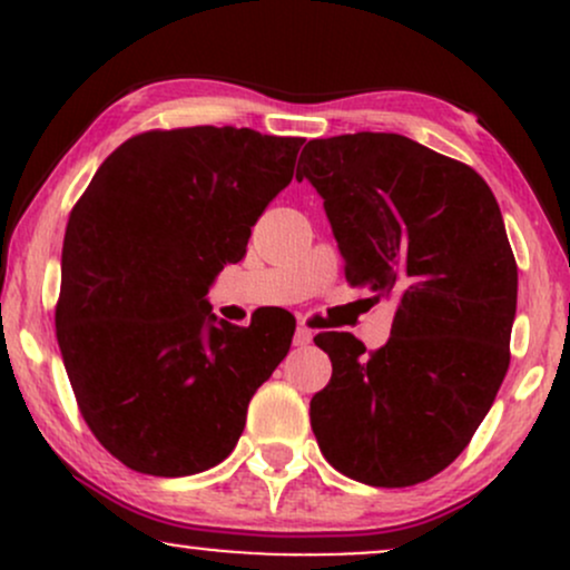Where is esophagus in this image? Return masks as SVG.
Returning a JSON list of instances; mask_svg holds the SVG:
<instances>
[{
  "instance_id": "34e87169",
  "label": "esophagus",
  "mask_w": 570,
  "mask_h": 570,
  "mask_svg": "<svg viewBox=\"0 0 570 570\" xmlns=\"http://www.w3.org/2000/svg\"><path fill=\"white\" fill-rule=\"evenodd\" d=\"M313 343V332L307 330V326L299 324L297 332H294V345H299V348H305V345Z\"/></svg>"
}]
</instances>
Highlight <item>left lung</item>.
Instances as JSON below:
<instances>
[{"instance_id":"obj_1","label":"left lung","mask_w":570,"mask_h":570,"mask_svg":"<svg viewBox=\"0 0 570 570\" xmlns=\"http://www.w3.org/2000/svg\"><path fill=\"white\" fill-rule=\"evenodd\" d=\"M299 163L348 284L396 303L383 348L316 335L332 377L311 399L313 434L351 480L426 482L472 442L509 370L517 263L501 208L474 168L399 134L313 139Z\"/></svg>"}]
</instances>
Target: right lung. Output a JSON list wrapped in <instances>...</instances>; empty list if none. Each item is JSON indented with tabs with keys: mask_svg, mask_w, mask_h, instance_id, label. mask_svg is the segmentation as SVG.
<instances>
[{
	"mask_svg": "<svg viewBox=\"0 0 570 570\" xmlns=\"http://www.w3.org/2000/svg\"><path fill=\"white\" fill-rule=\"evenodd\" d=\"M305 139L252 128L130 136L71 208L56 337L77 407L128 469L187 476L233 453L289 353V318L217 322L206 292L246 254Z\"/></svg>",
	"mask_w": 570,
	"mask_h": 570,
	"instance_id": "1",
	"label": "right lung"
}]
</instances>
